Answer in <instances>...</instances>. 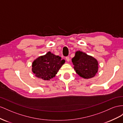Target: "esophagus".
<instances>
[{
  "mask_svg": "<svg viewBox=\"0 0 123 123\" xmlns=\"http://www.w3.org/2000/svg\"><path fill=\"white\" fill-rule=\"evenodd\" d=\"M66 60L68 62H69V61H70V59H69V58L68 57H66Z\"/></svg>",
  "mask_w": 123,
  "mask_h": 123,
  "instance_id": "1",
  "label": "esophagus"
}]
</instances>
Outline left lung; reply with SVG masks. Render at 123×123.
I'll use <instances>...</instances> for the list:
<instances>
[{
	"label": "left lung",
	"instance_id": "1",
	"mask_svg": "<svg viewBox=\"0 0 123 123\" xmlns=\"http://www.w3.org/2000/svg\"><path fill=\"white\" fill-rule=\"evenodd\" d=\"M72 61L76 73L83 78H92L98 72V63L97 60L82 51H77Z\"/></svg>",
	"mask_w": 123,
	"mask_h": 123
}]
</instances>
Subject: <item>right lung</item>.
<instances>
[{"label": "right lung", "instance_id": "right-lung-1", "mask_svg": "<svg viewBox=\"0 0 123 123\" xmlns=\"http://www.w3.org/2000/svg\"><path fill=\"white\" fill-rule=\"evenodd\" d=\"M64 63V60H61L59 55L49 51L34 60L32 62V71L37 78L49 80L55 77Z\"/></svg>", "mask_w": 123, "mask_h": 123}]
</instances>
